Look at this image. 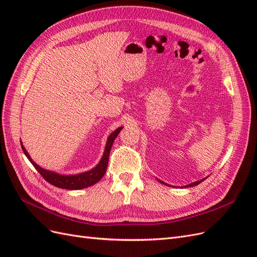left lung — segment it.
I'll return each instance as SVG.
<instances>
[{
	"label": "left lung",
	"mask_w": 257,
	"mask_h": 257,
	"mask_svg": "<svg viewBox=\"0 0 257 257\" xmlns=\"http://www.w3.org/2000/svg\"><path fill=\"white\" fill-rule=\"evenodd\" d=\"M205 180V179H203V180H199V181H196V182H193V183H190V184H188V185H184V188H190V186H195V185H197V184H199L200 182H203ZM161 183H163V184H165V185H167V186H170L169 184H166L165 182H163V181H161V180H159Z\"/></svg>",
	"instance_id": "obj_1"
}]
</instances>
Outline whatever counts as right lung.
<instances>
[{"mask_svg":"<svg viewBox=\"0 0 257 257\" xmlns=\"http://www.w3.org/2000/svg\"><path fill=\"white\" fill-rule=\"evenodd\" d=\"M122 128H123L122 126L118 127L114 132H112V133L109 135V137H108L107 144H106V147H105V151H104V154H103V158H102V160L99 161L98 164L93 169L89 170V172L81 173V174H78V175H72V176L60 175V174H57L54 172H50V170L44 169V168L38 166L36 163L32 159H31L29 153L26 150V148L22 146V143H21V147H22L23 153L27 155V158L29 159V161L32 163V165L36 168L37 172L42 175V177L45 179L46 181L49 182L50 184H52L54 186H57V188H61V189L80 190V189L88 188V186L95 184L96 182H98L100 180V179L103 178V176L106 173V169H107L111 146L114 142L115 137L118 136V134L120 133V131Z\"/></svg>","mask_w":257,"mask_h":257,"instance_id":"right-lung-1","label":"right lung"}]
</instances>
